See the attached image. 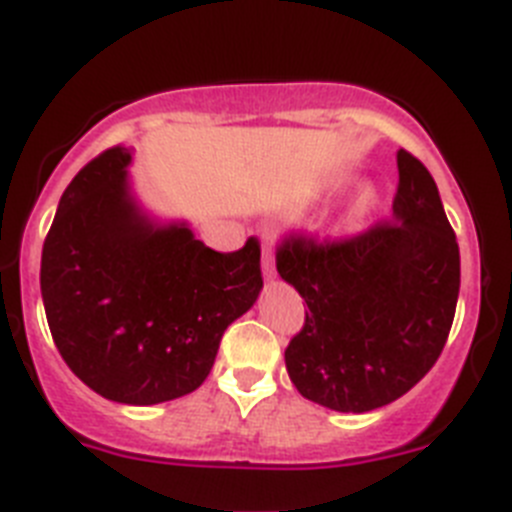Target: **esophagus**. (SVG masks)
Instances as JSON below:
<instances>
[{
    "mask_svg": "<svg viewBox=\"0 0 512 512\" xmlns=\"http://www.w3.org/2000/svg\"><path fill=\"white\" fill-rule=\"evenodd\" d=\"M262 273H265V278H273L275 275L273 247H262Z\"/></svg>",
    "mask_w": 512,
    "mask_h": 512,
    "instance_id": "esophagus-1",
    "label": "esophagus"
}]
</instances>
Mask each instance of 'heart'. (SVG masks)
<instances>
[{"label": "heart", "mask_w": 512, "mask_h": 512, "mask_svg": "<svg viewBox=\"0 0 512 512\" xmlns=\"http://www.w3.org/2000/svg\"><path fill=\"white\" fill-rule=\"evenodd\" d=\"M373 208H376V190H373L371 185H363V188L353 195V201H350L348 221L350 224H358V221H363L366 216H371Z\"/></svg>", "instance_id": "b5f03b06"}]
</instances>
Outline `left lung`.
Here are the masks:
<instances>
[{"label": "left lung", "mask_w": 512, "mask_h": 512, "mask_svg": "<svg viewBox=\"0 0 512 512\" xmlns=\"http://www.w3.org/2000/svg\"><path fill=\"white\" fill-rule=\"evenodd\" d=\"M391 221L335 242L288 237L278 273L309 311L286 348L301 397L337 412L394 402L435 366L459 301V242L425 164L397 151Z\"/></svg>", "instance_id": "1"}]
</instances>
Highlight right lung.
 <instances>
[{
  "label": "right lung",
  "instance_id": "1",
  "mask_svg": "<svg viewBox=\"0 0 512 512\" xmlns=\"http://www.w3.org/2000/svg\"><path fill=\"white\" fill-rule=\"evenodd\" d=\"M131 149L92 159L43 242L41 293L66 366L100 397L159 404L211 373L224 330L260 296V242L216 252L185 221L157 224L128 182Z\"/></svg>",
  "mask_w": 512,
  "mask_h": 512
}]
</instances>
